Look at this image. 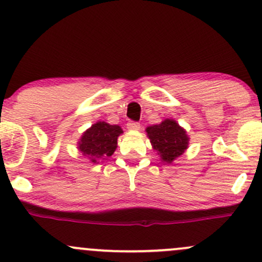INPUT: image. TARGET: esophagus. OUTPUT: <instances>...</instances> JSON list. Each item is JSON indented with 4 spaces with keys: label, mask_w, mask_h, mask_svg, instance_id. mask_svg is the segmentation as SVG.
<instances>
[{
    "label": "esophagus",
    "mask_w": 262,
    "mask_h": 262,
    "mask_svg": "<svg viewBox=\"0 0 262 262\" xmlns=\"http://www.w3.org/2000/svg\"><path fill=\"white\" fill-rule=\"evenodd\" d=\"M127 128L129 129V130H139V129H140V123L130 121V122L127 123Z\"/></svg>",
    "instance_id": "obj_1"
}]
</instances>
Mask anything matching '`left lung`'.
<instances>
[{
	"mask_svg": "<svg viewBox=\"0 0 262 262\" xmlns=\"http://www.w3.org/2000/svg\"><path fill=\"white\" fill-rule=\"evenodd\" d=\"M151 145L161 160L171 164L176 158L183 154L188 146L186 132L175 121L166 119L161 124L151 125L146 129Z\"/></svg>",
	"mask_w": 262,
	"mask_h": 262,
	"instance_id": "1",
	"label": "left lung"
}]
</instances>
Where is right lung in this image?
<instances>
[{"mask_svg": "<svg viewBox=\"0 0 262 262\" xmlns=\"http://www.w3.org/2000/svg\"><path fill=\"white\" fill-rule=\"evenodd\" d=\"M123 133L119 125L98 122L87 129L79 141V149L91 162H98L108 158L117 148V139Z\"/></svg>", "mask_w": 262, "mask_h": 262, "instance_id": "right-lung-1", "label": "right lung"}]
</instances>
